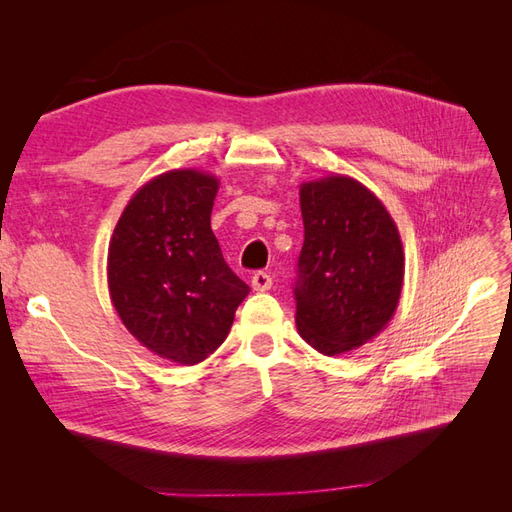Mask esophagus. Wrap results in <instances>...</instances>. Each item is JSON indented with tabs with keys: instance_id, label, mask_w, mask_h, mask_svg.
<instances>
[{
	"instance_id": "esophagus-1",
	"label": "esophagus",
	"mask_w": 512,
	"mask_h": 512,
	"mask_svg": "<svg viewBox=\"0 0 512 512\" xmlns=\"http://www.w3.org/2000/svg\"><path fill=\"white\" fill-rule=\"evenodd\" d=\"M271 284H273L271 275H269V273H265V271H256V273L252 275V288H254L256 292H265V290H269V288H271Z\"/></svg>"
}]
</instances>
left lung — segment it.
Returning a JSON list of instances; mask_svg holds the SVG:
<instances>
[{"label":"left lung","instance_id":"left-lung-1","mask_svg":"<svg viewBox=\"0 0 512 512\" xmlns=\"http://www.w3.org/2000/svg\"><path fill=\"white\" fill-rule=\"evenodd\" d=\"M305 241L297 265V329L324 356L371 342L393 318L404 247L378 196L346 175L301 183Z\"/></svg>","mask_w":512,"mask_h":512}]
</instances>
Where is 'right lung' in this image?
Returning <instances> with one entry per match:
<instances>
[{"label": "right lung", "instance_id": "1", "mask_svg": "<svg viewBox=\"0 0 512 512\" xmlns=\"http://www.w3.org/2000/svg\"><path fill=\"white\" fill-rule=\"evenodd\" d=\"M220 179L168 170L123 209L108 245V292L126 329L153 354L196 365L226 339L250 292L211 230Z\"/></svg>", "mask_w": 512, "mask_h": 512}]
</instances>
